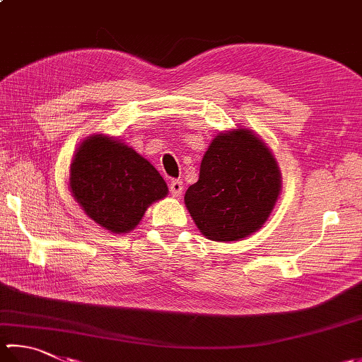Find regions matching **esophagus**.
I'll list each match as a JSON object with an SVG mask.
<instances>
[{"label": "esophagus", "instance_id": "obj_1", "mask_svg": "<svg viewBox=\"0 0 362 362\" xmlns=\"http://www.w3.org/2000/svg\"><path fill=\"white\" fill-rule=\"evenodd\" d=\"M170 194H172L175 199H178V197L182 194V181L173 180L170 182Z\"/></svg>", "mask_w": 362, "mask_h": 362}]
</instances>
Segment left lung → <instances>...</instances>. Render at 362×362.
<instances>
[{"label": "left lung", "mask_w": 362, "mask_h": 362, "mask_svg": "<svg viewBox=\"0 0 362 362\" xmlns=\"http://www.w3.org/2000/svg\"><path fill=\"white\" fill-rule=\"evenodd\" d=\"M281 190V168L271 148L250 129L236 127L209 143L184 204L204 238L240 241L263 227Z\"/></svg>", "instance_id": "obj_1"}]
</instances>
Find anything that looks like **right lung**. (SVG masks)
<instances>
[{
	"label": "right lung",
	"mask_w": 362,
	"mask_h": 362,
	"mask_svg": "<svg viewBox=\"0 0 362 362\" xmlns=\"http://www.w3.org/2000/svg\"><path fill=\"white\" fill-rule=\"evenodd\" d=\"M69 190L91 221L117 235L132 231L146 209L168 194L151 162L104 134L90 135L75 149Z\"/></svg>",
	"instance_id": "right-lung-1"
}]
</instances>
